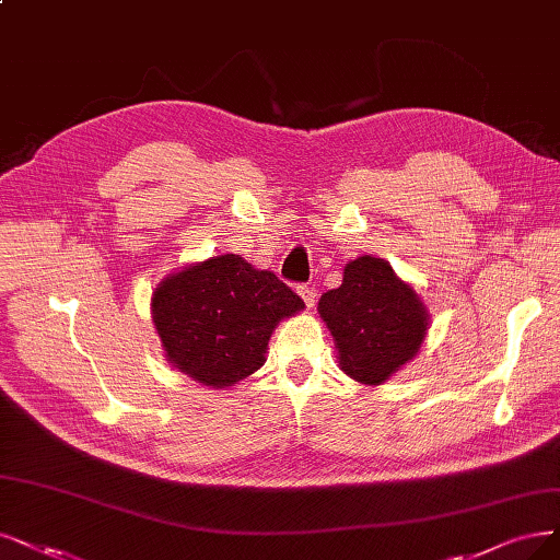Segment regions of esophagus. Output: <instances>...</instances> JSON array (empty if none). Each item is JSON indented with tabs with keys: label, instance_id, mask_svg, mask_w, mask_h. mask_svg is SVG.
Wrapping results in <instances>:
<instances>
[{
	"label": "esophagus",
	"instance_id": "34e87169",
	"mask_svg": "<svg viewBox=\"0 0 560 560\" xmlns=\"http://www.w3.org/2000/svg\"><path fill=\"white\" fill-rule=\"evenodd\" d=\"M298 293L304 300L306 306H314L316 304V288L314 285H298Z\"/></svg>",
	"mask_w": 560,
	"mask_h": 560
}]
</instances>
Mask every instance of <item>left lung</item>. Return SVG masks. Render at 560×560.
Returning a JSON list of instances; mask_svg holds the SVG:
<instances>
[{
	"label": "left lung",
	"instance_id": "8db88e82",
	"mask_svg": "<svg viewBox=\"0 0 560 560\" xmlns=\"http://www.w3.org/2000/svg\"><path fill=\"white\" fill-rule=\"evenodd\" d=\"M318 314L335 337L341 371L364 385H381L418 355L429 314L418 293L383 258L360 256L343 281L323 293Z\"/></svg>",
	"mask_w": 560,
	"mask_h": 560
}]
</instances>
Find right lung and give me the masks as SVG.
I'll return each mask as SVG.
<instances>
[{"label": "right lung", "mask_w": 560, "mask_h": 560, "mask_svg": "<svg viewBox=\"0 0 560 560\" xmlns=\"http://www.w3.org/2000/svg\"><path fill=\"white\" fill-rule=\"evenodd\" d=\"M302 308L300 295L275 272L235 254L186 265L152 295V320L165 358L214 389L258 371L279 320Z\"/></svg>", "instance_id": "1"}]
</instances>
